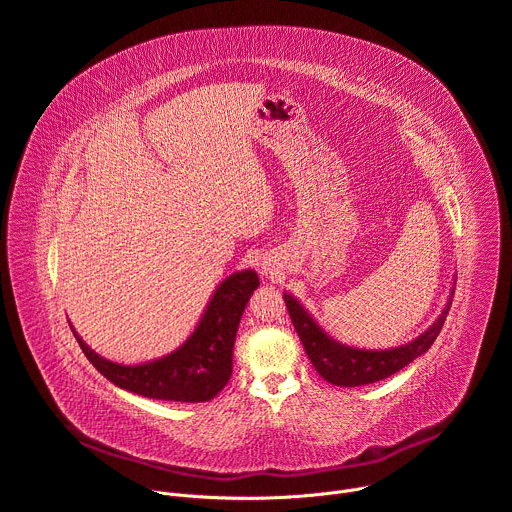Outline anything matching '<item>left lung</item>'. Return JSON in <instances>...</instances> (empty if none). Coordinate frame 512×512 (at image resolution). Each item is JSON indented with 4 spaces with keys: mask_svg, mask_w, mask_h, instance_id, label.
Masks as SVG:
<instances>
[{
    "mask_svg": "<svg viewBox=\"0 0 512 512\" xmlns=\"http://www.w3.org/2000/svg\"><path fill=\"white\" fill-rule=\"evenodd\" d=\"M283 300H285L289 318L294 322V328L304 344V350L314 364V369L320 373L322 379L338 387L371 385L407 367L409 362L425 354L429 346L435 342L437 334L442 332V326L452 306V302H448V306L444 308L440 318L433 322V326H429V330H425L421 336H417L409 344H403L391 350H360V348H352L332 340L312 320V316L302 308V304L296 298L283 294Z\"/></svg>",
    "mask_w": 512,
    "mask_h": 512,
    "instance_id": "left-lung-1",
    "label": "left lung"
}]
</instances>
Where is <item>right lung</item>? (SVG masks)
Wrapping results in <instances>:
<instances>
[{
  "label": "right lung",
  "mask_w": 512,
  "mask_h": 512,
  "mask_svg": "<svg viewBox=\"0 0 512 512\" xmlns=\"http://www.w3.org/2000/svg\"><path fill=\"white\" fill-rule=\"evenodd\" d=\"M257 285L259 277L253 269L229 275L216 287L196 330L180 348L135 367L99 356L70 328L93 367L119 389L150 399L202 403L221 393L233 375L237 328Z\"/></svg>",
  "instance_id": "obj_1"
}]
</instances>
